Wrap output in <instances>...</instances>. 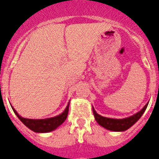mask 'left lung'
I'll return each instance as SVG.
<instances>
[{
    "instance_id": "8db88e82",
    "label": "left lung",
    "mask_w": 159,
    "mask_h": 159,
    "mask_svg": "<svg viewBox=\"0 0 159 159\" xmlns=\"http://www.w3.org/2000/svg\"><path fill=\"white\" fill-rule=\"evenodd\" d=\"M148 104L149 103L145 105L139 112L136 113L135 115L128 118H124V119H111V118L103 117L102 115H98L97 111L94 110L93 106V111L96 121L98 122L99 125H101L106 129L113 131V132H124L131 128L132 125H134L136 122L138 121L147 108Z\"/></svg>"
}]
</instances>
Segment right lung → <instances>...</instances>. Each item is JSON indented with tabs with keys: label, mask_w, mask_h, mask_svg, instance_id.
<instances>
[{
	"label": "right lung",
	"mask_w": 159,
	"mask_h": 159,
	"mask_svg": "<svg viewBox=\"0 0 159 159\" xmlns=\"http://www.w3.org/2000/svg\"><path fill=\"white\" fill-rule=\"evenodd\" d=\"M69 104L70 102H68L67 106L64 110V111L59 115L54 116L52 118H48V119H26L18 115L13 106H11L14 114L17 115V117L20 119L21 122L27 126V128L38 133H45V132H52L56 128H57L59 126L61 125L66 118H67L68 111H69Z\"/></svg>",
	"instance_id": "add662e5"
}]
</instances>
